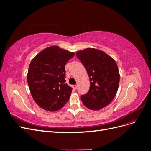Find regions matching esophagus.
<instances>
[{
	"label": "esophagus",
	"instance_id": "obj_1",
	"mask_svg": "<svg viewBox=\"0 0 151 151\" xmlns=\"http://www.w3.org/2000/svg\"><path fill=\"white\" fill-rule=\"evenodd\" d=\"M72 87H73V88H74V89H76L77 88V85H73Z\"/></svg>",
	"mask_w": 151,
	"mask_h": 151
}]
</instances>
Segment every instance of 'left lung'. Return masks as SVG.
<instances>
[{"label":"left lung","mask_w":151,"mask_h":151,"mask_svg":"<svg viewBox=\"0 0 151 151\" xmlns=\"http://www.w3.org/2000/svg\"><path fill=\"white\" fill-rule=\"evenodd\" d=\"M89 77L90 88L81 96L84 106L99 110L110 103L117 93L120 74L115 61L101 50L86 48L76 52Z\"/></svg>","instance_id":"obj_1"}]
</instances>
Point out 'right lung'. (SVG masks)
Returning <instances> with one entry per match:
<instances>
[{
    "instance_id": "obj_1",
    "label": "right lung",
    "mask_w": 151,
    "mask_h": 151,
    "mask_svg": "<svg viewBox=\"0 0 151 151\" xmlns=\"http://www.w3.org/2000/svg\"><path fill=\"white\" fill-rule=\"evenodd\" d=\"M74 55L53 46L42 50L31 62L27 76L30 92L45 110L57 111L69 99L72 89L65 83V65Z\"/></svg>"
}]
</instances>
